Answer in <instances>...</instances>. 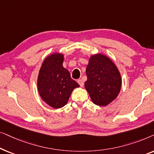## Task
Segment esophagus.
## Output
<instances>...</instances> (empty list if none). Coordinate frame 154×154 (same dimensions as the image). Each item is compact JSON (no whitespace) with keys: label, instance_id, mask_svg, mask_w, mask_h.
I'll return each mask as SVG.
<instances>
[{"label":"esophagus","instance_id":"obj_1","mask_svg":"<svg viewBox=\"0 0 154 154\" xmlns=\"http://www.w3.org/2000/svg\"><path fill=\"white\" fill-rule=\"evenodd\" d=\"M77 82H78V83L80 85V86H81V87H83V85H84V83H83V81H82L81 79H79L77 81Z\"/></svg>","mask_w":154,"mask_h":154}]
</instances>
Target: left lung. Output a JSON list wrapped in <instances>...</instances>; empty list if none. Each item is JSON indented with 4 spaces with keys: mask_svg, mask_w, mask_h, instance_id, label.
Instances as JSON below:
<instances>
[{
    "mask_svg": "<svg viewBox=\"0 0 154 154\" xmlns=\"http://www.w3.org/2000/svg\"><path fill=\"white\" fill-rule=\"evenodd\" d=\"M86 75L85 88L94 104L104 106L117 97L121 88V77L110 59L100 54L92 56Z\"/></svg>",
    "mask_w": 154,
    "mask_h": 154,
    "instance_id": "1",
    "label": "left lung"
}]
</instances>
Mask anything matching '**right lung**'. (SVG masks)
Returning <instances> with one entry per match:
<instances>
[{
	"label": "right lung",
	"instance_id": "1",
	"mask_svg": "<svg viewBox=\"0 0 154 154\" xmlns=\"http://www.w3.org/2000/svg\"><path fill=\"white\" fill-rule=\"evenodd\" d=\"M64 56L52 54L44 60L38 78V90L44 102L54 109L62 108L68 102L75 88L79 87L62 66Z\"/></svg>",
	"mask_w": 154,
	"mask_h": 154
}]
</instances>
